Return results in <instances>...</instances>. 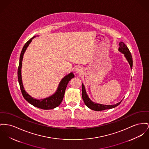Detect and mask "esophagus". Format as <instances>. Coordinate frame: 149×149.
Listing matches in <instances>:
<instances>
[{"instance_id":"34e87169","label":"esophagus","mask_w":149,"mask_h":149,"mask_svg":"<svg viewBox=\"0 0 149 149\" xmlns=\"http://www.w3.org/2000/svg\"><path fill=\"white\" fill-rule=\"evenodd\" d=\"M82 71H83V69H82L80 66L77 67V68L75 69V72L77 74H80Z\"/></svg>"}]
</instances>
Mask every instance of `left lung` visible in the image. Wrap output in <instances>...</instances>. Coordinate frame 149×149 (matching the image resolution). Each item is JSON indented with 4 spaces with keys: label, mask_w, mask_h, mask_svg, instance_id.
<instances>
[{
    "label": "left lung",
    "mask_w": 149,
    "mask_h": 149,
    "mask_svg": "<svg viewBox=\"0 0 149 149\" xmlns=\"http://www.w3.org/2000/svg\"><path fill=\"white\" fill-rule=\"evenodd\" d=\"M119 46L120 47H119L118 50L120 52L124 54V56L125 57L126 59L129 62L132 69V66H133V60H132L131 53L130 52L129 49L128 48L127 46L123 42H120L119 43ZM82 98L84 101L85 105H86L88 107H89V109H91L93 110H95V111H102V110H105L106 109H113V108L116 107L117 106L120 105V104L122 101V100L120 102H119L115 105H102V104H96V103L92 102L91 100V99L88 96L87 94L86 93V91L85 89V87H84L83 84H82Z\"/></svg>",
    "instance_id": "8db88e82"
}]
</instances>
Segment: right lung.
<instances>
[{
  "instance_id": "obj_1",
  "label": "right lung",
  "mask_w": 149,
  "mask_h": 149,
  "mask_svg": "<svg viewBox=\"0 0 149 149\" xmlns=\"http://www.w3.org/2000/svg\"><path fill=\"white\" fill-rule=\"evenodd\" d=\"M35 37V36H33L24 45L22 49V51L21 52L20 57H19V65L18 68L17 74L18 83H19L20 89H21L23 97L29 103L34 106L35 107L42 109H44V110L53 109L58 106L61 103L68 84L69 83V81L70 80L74 77V75L72 72H71L69 74L66 75L63 78H62L61 81L60 82V84L58 85V87L56 92L53 95L49 97L45 98L44 99H42V100H36V99H34L33 97L30 96L27 93H26V92L24 89L23 84L22 82V78H21L22 61L23 59L24 54L26 51L27 47L31 43V42L32 41V39Z\"/></svg>"
}]
</instances>
